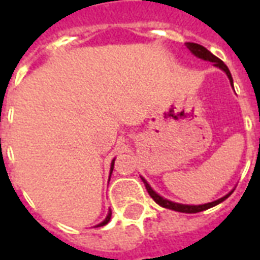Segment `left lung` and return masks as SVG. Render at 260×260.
Segmentation results:
<instances>
[{
    "mask_svg": "<svg viewBox=\"0 0 260 260\" xmlns=\"http://www.w3.org/2000/svg\"><path fill=\"white\" fill-rule=\"evenodd\" d=\"M186 47L189 48V51H191L195 57H198V58L203 59V61H210V62H213L214 64V67H217V68H220L221 71H224L225 72V75L229 76L230 79V83H231V86H233V76H231V74H230V69L227 68V65L224 64L221 59H218L216 55H213L207 48H205L203 46H201V44H196V43H186ZM142 181L145 182V186H146L147 192H149V195L152 196L153 201L156 202L157 205H160L161 207H166V209H170V210H175V212H181V213H198V212H203V210H206V209H210V207L216 206V205H218V203H221V202H224L227 198H229L231 193H233V191H230L227 195H224L223 198H220V199H217V201L214 202H209V203H205V205H182V203H177V202H171L169 201V199H166V198H163V196H160L156 191H153V188L149 184H147V181L142 177Z\"/></svg>",
    "mask_w": 260,
    "mask_h": 260,
    "instance_id": "obj_1",
    "label": "left lung"
}]
</instances>
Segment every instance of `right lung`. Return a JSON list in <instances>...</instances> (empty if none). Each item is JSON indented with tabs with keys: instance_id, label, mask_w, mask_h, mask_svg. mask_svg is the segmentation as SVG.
<instances>
[{
	"instance_id": "add662e5",
	"label": "right lung",
	"mask_w": 260,
	"mask_h": 260,
	"mask_svg": "<svg viewBox=\"0 0 260 260\" xmlns=\"http://www.w3.org/2000/svg\"><path fill=\"white\" fill-rule=\"evenodd\" d=\"M114 161H115V158H114L113 161H111V167H110V177H111V173H113V170H114ZM110 218H111V210L108 212L107 217L104 218V220H103V221L100 224H97L96 227H103V225H106V224H107L108 221H110Z\"/></svg>"
}]
</instances>
